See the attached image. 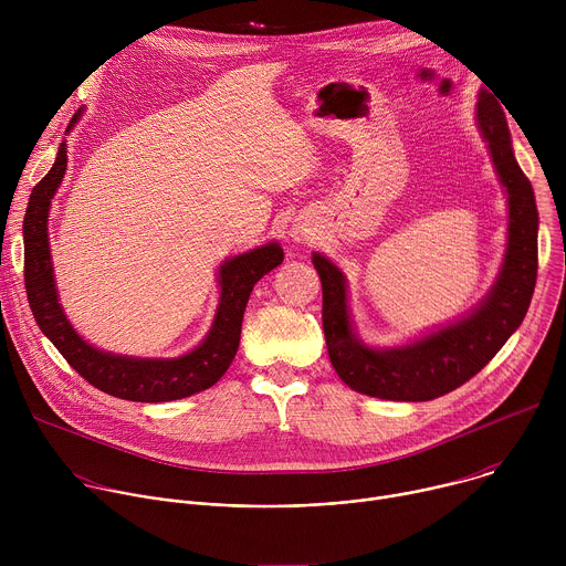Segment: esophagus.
<instances>
[{
    "mask_svg": "<svg viewBox=\"0 0 566 566\" xmlns=\"http://www.w3.org/2000/svg\"><path fill=\"white\" fill-rule=\"evenodd\" d=\"M291 237L295 241H300V244H306V241L311 239V228H306L304 223H295V228L291 230Z\"/></svg>",
    "mask_w": 566,
    "mask_h": 566,
    "instance_id": "34e87169",
    "label": "esophagus"
}]
</instances>
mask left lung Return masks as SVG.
<instances>
[{
	"mask_svg": "<svg viewBox=\"0 0 566 566\" xmlns=\"http://www.w3.org/2000/svg\"><path fill=\"white\" fill-rule=\"evenodd\" d=\"M474 118L509 203L504 262L474 308L406 345L371 347L354 329L345 273L325 255L311 258L322 282V329L329 358L354 391L385 400L439 398L486 367L528 311L537 277L535 195L517 166L506 116L491 92H479Z\"/></svg>",
	"mask_w": 566,
	"mask_h": 566,
	"instance_id": "obj_1",
	"label": "left lung"
}]
</instances>
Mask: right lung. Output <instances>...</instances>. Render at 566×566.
I'll list each match as a JSON object with an SVG mask.
<instances>
[{"label":"right lung","mask_w":566,"mask_h":566,"mask_svg":"<svg viewBox=\"0 0 566 566\" xmlns=\"http://www.w3.org/2000/svg\"><path fill=\"white\" fill-rule=\"evenodd\" d=\"M80 109L66 132L80 120ZM66 172V140L60 143L55 164L33 188L24 214V284L33 317L42 334L55 345L64 360L87 382L116 398L136 402H166L212 387L230 367L241 336V319L253 286L284 260L277 241H269L249 253L228 258L219 266V304L206 338L177 358H140L103 352L90 345L69 322L55 286L49 210Z\"/></svg>","instance_id":"add662e5"}]
</instances>
